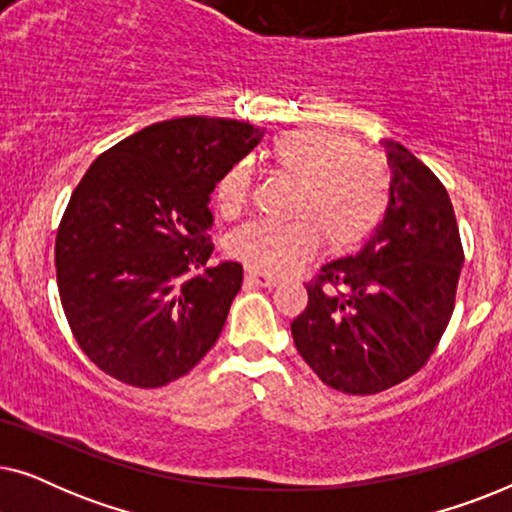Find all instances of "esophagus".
Here are the masks:
<instances>
[{"mask_svg": "<svg viewBox=\"0 0 512 512\" xmlns=\"http://www.w3.org/2000/svg\"><path fill=\"white\" fill-rule=\"evenodd\" d=\"M247 282L251 286H265V289H272V286H277V279L265 275V272H256V270H247Z\"/></svg>", "mask_w": 512, "mask_h": 512, "instance_id": "obj_1", "label": "esophagus"}]
</instances>
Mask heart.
Returning a JSON list of instances; mask_svg holds the SVG:
<instances>
[{
    "label": "heart",
    "mask_w": 512,
    "mask_h": 512,
    "mask_svg": "<svg viewBox=\"0 0 512 512\" xmlns=\"http://www.w3.org/2000/svg\"><path fill=\"white\" fill-rule=\"evenodd\" d=\"M272 167L298 181L291 223L251 221L228 237V254L256 272L284 275L314 256L321 237L349 251L375 235L394 205V174L380 153L331 128H296L272 139ZM249 163L230 165L214 188L223 216H237L251 195Z\"/></svg>",
    "instance_id": "1"
}]
</instances>
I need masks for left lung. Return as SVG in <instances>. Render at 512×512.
Masks as SVG:
<instances>
[{
  "mask_svg": "<svg viewBox=\"0 0 512 512\" xmlns=\"http://www.w3.org/2000/svg\"><path fill=\"white\" fill-rule=\"evenodd\" d=\"M394 205L359 254L326 263L307 284L291 335L328 387L380 394L436 352L454 310L464 249L440 179L394 139Z\"/></svg>",
  "mask_w": 512,
  "mask_h": 512,
  "instance_id": "left-lung-1",
  "label": "left lung"
}]
</instances>
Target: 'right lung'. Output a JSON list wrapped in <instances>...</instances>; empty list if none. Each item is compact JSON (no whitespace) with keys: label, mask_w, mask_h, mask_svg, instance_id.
Returning a JSON list of instances; mask_svg holds the SVG:
<instances>
[{"label":"right lung","mask_w":512,"mask_h":512,"mask_svg":"<svg viewBox=\"0 0 512 512\" xmlns=\"http://www.w3.org/2000/svg\"><path fill=\"white\" fill-rule=\"evenodd\" d=\"M261 137L233 118L153 123L74 188L55 237L60 303L83 354L118 382L163 387L219 340L242 265L207 268L209 195Z\"/></svg>","instance_id":"1"}]
</instances>
